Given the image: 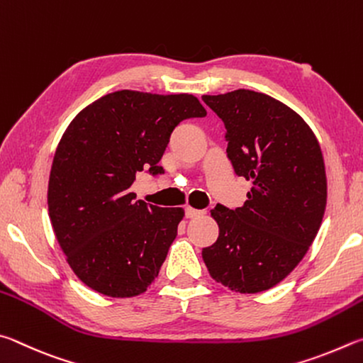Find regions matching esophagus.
I'll use <instances>...</instances> for the list:
<instances>
[{
	"label": "esophagus",
	"instance_id": "34e87169",
	"mask_svg": "<svg viewBox=\"0 0 363 363\" xmlns=\"http://www.w3.org/2000/svg\"><path fill=\"white\" fill-rule=\"evenodd\" d=\"M204 213L202 211H198V208H193V207H186L185 208V215L186 218H196V217H201V215Z\"/></svg>",
	"mask_w": 363,
	"mask_h": 363
}]
</instances>
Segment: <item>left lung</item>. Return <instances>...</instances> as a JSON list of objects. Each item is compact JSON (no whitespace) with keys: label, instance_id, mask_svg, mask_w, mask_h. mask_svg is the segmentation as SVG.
Segmentation results:
<instances>
[{"label":"left lung","instance_id":"obj_1","mask_svg":"<svg viewBox=\"0 0 363 363\" xmlns=\"http://www.w3.org/2000/svg\"><path fill=\"white\" fill-rule=\"evenodd\" d=\"M202 100L225 123L234 172L253 185L242 207L213 208L220 234L202 258L212 279L233 291L269 290L296 268L322 225L320 145L300 114L266 94L238 89Z\"/></svg>","mask_w":363,"mask_h":363}]
</instances>
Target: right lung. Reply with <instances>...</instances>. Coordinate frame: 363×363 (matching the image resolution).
Wrapping results in <instances>:
<instances>
[{"label": "right lung", "mask_w": 363, "mask_h": 363, "mask_svg": "<svg viewBox=\"0 0 363 363\" xmlns=\"http://www.w3.org/2000/svg\"><path fill=\"white\" fill-rule=\"evenodd\" d=\"M191 94L116 91L76 114L57 145L48 186L49 218L69 268L111 298L142 295L155 282L182 207L135 199L137 172L161 174L172 130L206 116Z\"/></svg>", "instance_id": "obj_1"}]
</instances>
